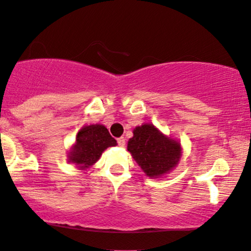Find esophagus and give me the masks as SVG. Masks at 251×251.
Returning <instances> with one entry per match:
<instances>
[{
    "mask_svg": "<svg viewBox=\"0 0 251 251\" xmlns=\"http://www.w3.org/2000/svg\"><path fill=\"white\" fill-rule=\"evenodd\" d=\"M118 144H119L120 147H125V145H126V139H125V137H121V138H119V139H118Z\"/></svg>",
    "mask_w": 251,
    "mask_h": 251,
    "instance_id": "34e87169",
    "label": "esophagus"
}]
</instances>
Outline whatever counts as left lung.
Instances as JSON below:
<instances>
[{"label":"left lung","mask_w":251,"mask_h":251,"mask_svg":"<svg viewBox=\"0 0 251 251\" xmlns=\"http://www.w3.org/2000/svg\"><path fill=\"white\" fill-rule=\"evenodd\" d=\"M126 149L150 178H161L179 163L183 149L178 140L164 135L152 123L133 129Z\"/></svg>","instance_id":"1"}]
</instances>
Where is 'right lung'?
I'll list each match as a JSON object with an SVG mask.
<instances>
[{
  "label": "right lung",
  "instance_id": "1",
  "mask_svg": "<svg viewBox=\"0 0 251 251\" xmlns=\"http://www.w3.org/2000/svg\"><path fill=\"white\" fill-rule=\"evenodd\" d=\"M118 143L102 125L84 126L78 130L75 143L68 152V162L78 170H87L100 159L102 152Z\"/></svg>",
  "mask_w": 251,
  "mask_h": 251
}]
</instances>
